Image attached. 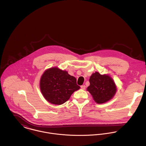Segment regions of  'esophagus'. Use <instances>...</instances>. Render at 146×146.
I'll use <instances>...</instances> for the list:
<instances>
[{
    "mask_svg": "<svg viewBox=\"0 0 146 146\" xmlns=\"http://www.w3.org/2000/svg\"><path fill=\"white\" fill-rule=\"evenodd\" d=\"M85 88H86V86H85V85H82L81 86V88L82 89H83V90H84V89H85Z\"/></svg>",
    "mask_w": 146,
    "mask_h": 146,
    "instance_id": "esophagus-1",
    "label": "esophagus"
}]
</instances>
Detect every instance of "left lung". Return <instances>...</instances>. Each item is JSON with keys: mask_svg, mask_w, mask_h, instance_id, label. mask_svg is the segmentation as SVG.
I'll return each mask as SVG.
<instances>
[{"mask_svg": "<svg viewBox=\"0 0 146 146\" xmlns=\"http://www.w3.org/2000/svg\"><path fill=\"white\" fill-rule=\"evenodd\" d=\"M89 82L90 85L87 88V90L98 104L109 101L116 93V85L108 74L101 75L98 72H96L90 76Z\"/></svg>", "mask_w": 146, "mask_h": 146, "instance_id": "8db88e82", "label": "left lung"}]
</instances>
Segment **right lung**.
<instances>
[{"label": "right lung", "mask_w": 146, "mask_h": 146, "mask_svg": "<svg viewBox=\"0 0 146 146\" xmlns=\"http://www.w3.org/2000/svg\"><path fill=\"white\" fill-rule=\"evenodd\" d=\"M80 88L74 76L57 67L46 70L40 80L42 94L52 104L60 105L65 103L72 94Z\"/></svg>", "instance_id": "add662e5"}]
</instances>
